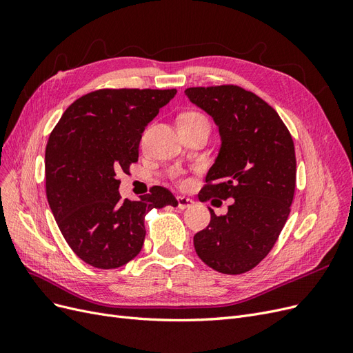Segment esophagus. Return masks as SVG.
Returning a JSON list of instances; mask_svg holds the SVG:
<instances>
[{
	"label": "esophagus",
	"instance_id": "obj_1",
	"mask_svg": "<svg viewBox=\"0 0 353 353\" xmlns=\"http://www.w3.org/2000/svg\"><path fill=\"white\" fill-rule=\"evenodd\" d=\"M176 200H178V209H181V210L188 209V208H191V206L194 205L193 200L188 199V197H184V196H178Z\"/></svg>",
	"mask_w": 353,
	"mask_h": 353
}]
</instances>
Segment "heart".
Masks as SVG:
<instances>
[{
  "label": "heart",
  "mask_w": 353,
  "mask_h": 353,
  "mask_svg": "<svg viewBox=\"0 0 353 353\" xmlns=\"http://www.w3.org/2000/svg\"><path fill=\"white\" fill-rule=\"evenodd\" d=\"M181 121H203V122H208V119L201 113L197 112H188L185 114L181 116ZM175 175H179V172H175Z\"/></svg>",
  "instance_id": "1"
}]
</instances>
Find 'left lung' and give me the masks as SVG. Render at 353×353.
I'll list each match as a JSON object with an SVG mask.
<instances>
[{
	"instance_id": "obj_1",
	"label": "left lung",
	"mask_w": 353,
	"mask_h": 353,
	"mask_svg": "<svg viewBox=\"0 0 353 353\" xmlns=\"http://www.w3.org/2000/svg\"><path fill=\"white\" fill-rule=\"evenodd\" d=\"M188 100L218 126L221 147L200 200L231 199L227 215L210 210L194 236L199 258L222 274L254 268L279 239L296 187L290 132L268 103L236 85L187 88Z\"/></svg>"
}]
</instances>
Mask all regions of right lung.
Returning a JSON list of instances; mask_svg holds the SVG:
<instances>
[{
	"label": "right lung",
	"mask_w": 353,
	"mask_h": 353,
	"mask_svg": "<svg viewBox=\"0 0 353 353\" xmlns=\"http://www.w3.org/2000/svg\"><path fill=\"white\" fill-rule=\"evenodd\" d=\"M176 90H99L73 101L46 148L50 209L63 237L94 268L113 270L141 252L144 216L178 206L163 187L140 200H121L119 172L138 160L147 125Z\"/></svg>",
	"instance_id": "1"
}]
</instances>
